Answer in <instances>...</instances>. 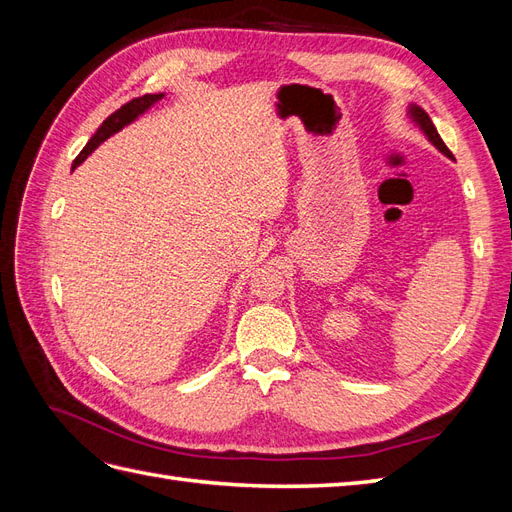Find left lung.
Wrapping results in <instances>:
<instances>
[{
    "mask_svg": "<svg viewBox=\"0 0 512 512\" xmlns=\"http://www.w3.org/2000/svg\"><path fill=\"white\" fill-rule=\"evenodd\" d=\"M410 113H412V117H414V121L418 123V126L423 128V132L427 134V138L429 141L436 145L442 153H446V156H451V149H448L446 145H444V141L440 138V134H438V130H436V126H433V121L429 119V115L423 111V108H418V106H412L410 108ZM453 158V156H451Z\"/></svg>",
    "mask_w": 512,
    "mask_h": 512,
    "instance_id": "1",
    "label": "left lung"
}]
</instances>
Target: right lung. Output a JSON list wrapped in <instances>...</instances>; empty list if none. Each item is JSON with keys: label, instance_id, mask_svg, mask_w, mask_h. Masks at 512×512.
I'll return each mask as SVG.
<instances>
[{"label": "right lung", "instance_id": "right-lung-1", "mask_svg": "<svg viewBox=\"0 0 512 512\" xmlns=\"http://www.w3.org/2000/svg\"><path fill=\"white\" fill-rule=\"evenodd\" d=\"M162 96H164V94H145V96H141V98H132L130 102H126L121 108H117V111H115L113 115H108V117L102 121V126L98 128V132L89 138V143L83 147V151L79 153V156H76L72 168L79 166V164L89 156L91 151H94L102 141H106L108 136L119 132L123 126H128V123H132L138 115L145 113L151 104H156L158 100H162Z\"/></svg>", "mask_w": 512, "mask_h": 512}]
</instances>
